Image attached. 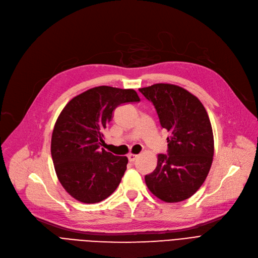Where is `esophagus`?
I'll use <instances>...</instances> for the list:
<instances>
[{
    "label": "esophagus",
    "instance_id": "obj_1",
    "mask_svg": "<svg viewBox=\"0 0 258 258\" xmlns=\"http://www.w3.org/2000/svg\"><path fill=\"white\" fill-rule=\"evenodd\" d=\"M127 158H128L130 162H135V161H136V159L138 158V156L137 155H134V154H128Z\"/></svg>",
    "mask_w": 258,
    "mask_h": 258
}]
</instances>
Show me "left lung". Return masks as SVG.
I'll use <instances>...</instances> for the list:
<instances>
[{
	"label": "left lung",
	"instance_id": "obj_1",
	"mask_svg": "<svg viewBox=\"0 0 258 258\" xmlns=\"http://www.w3.org/2000/svg\"><path fill=\"white\" fill-rule=\"evenodd\" d=\"M155 106L161 126L169 132L167 155H158L156 169L145 175L146 186L167 203L195 195L210 170L214 140L208 114L187 90L170 84L139 89Z\"/></svg>",
	"mask_w": 258,
	"mask_h": 258
}]
</instances>
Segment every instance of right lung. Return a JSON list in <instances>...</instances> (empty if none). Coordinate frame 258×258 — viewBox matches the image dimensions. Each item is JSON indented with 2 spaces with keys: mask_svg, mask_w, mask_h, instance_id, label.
<instances>
[{
  "mask_svg": "<svg viewBox=\"0 0 258 258\" xmlns=\"http://www.w3.org/2000/svg\"><path fill=\"white\" fill-rule=\"evenodd\" d=\"M138 101L132 89L100 86L63 107L52 133L51 156L60 184L75 200L95 204L116 190L128 160L100 148L103 132L118 105Z\"/></svg>",
  "mask_w": 258,
  "mask_h": 258,
  "instance_id": "add662e5",
  "label": "right lung"
}]
</instances>
